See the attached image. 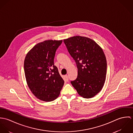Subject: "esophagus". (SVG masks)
<instances>
[{
  "label": "esophagus",
  "instance_id": "1",
  "mask_svg": "<svg viewBox=\"0 0 133 133\" xmlns=\"http://www.w3.org/2000/svg\"><path fill=\"white\" fill-rule=\"evenodd\" d=\"M65 77L66 80L67 81H68V80H69V78H68V75H65Z\"/></svg>",
  "mask_w": 133,
  "mask_h": 133
}]
</instances>
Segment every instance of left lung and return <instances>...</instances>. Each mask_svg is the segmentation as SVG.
Wrapping results in <instances>:
<instances>
[{
	"label": "left lung",
	"mask_w": 133,
	"mask_h": 133,
	"mask_svg": "<svg viewBox=\"0 0 133 133\" xmlns=\"http://www.w3.org/2000/svg\"><path fill=\"white\" fill-rule=\"evenodd\" d=\"M63 42L78 69L76 80L71 81L72 85L83 98L94 97L102 90L106 78L107 63L102 48L94 40L80 36Z\"/></svg>",
	"instance_id": "obj_1"
}]
</instances>
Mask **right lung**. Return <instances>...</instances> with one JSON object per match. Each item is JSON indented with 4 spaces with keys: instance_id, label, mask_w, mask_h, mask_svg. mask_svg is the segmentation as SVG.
<instances>
[{
    "instance_id": "1",
    "label": "right lung",
    "mask_w": 133,
    "mask_h": 133,
    "mask_svg": "<svg viewBox=\"0 0 133 133\" xmlns=\"http://www.w3.org/2000/svg\"><path fill=\"white\" fill-rule=\"evenodd\" d=\"M62 40H48L36 44L26 54L24 70L27 84L32 93L42 101L56 99L64 84L54 59Z\"/></svg>"
}]
</instances>
